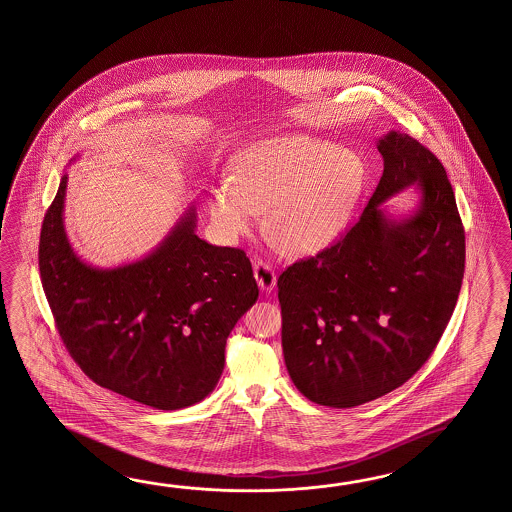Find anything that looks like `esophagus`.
Returning a JSON list of instances; mask_svg holds the SVG:
<instances>
[{
    "label": "esophagus",
    "mask_w": 512,
    "mask_h": 512,
    "mask_svg": "<svg viewBox=\"0 0 512 512\" xmlns=\"http://www.w3.org/2000/svg\"><path fill=\"white\" fill-rule=\"evenodd\" d=\"M254 278L260 285L261 291H265V293H271L272 289L276 287V272L265 261L254 263Z\"/></svg>",
    "instance_id": "1"
}]
</instances>
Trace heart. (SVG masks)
I'll return each instance as SVG.
<instances>
[{"label":"heart","mask_w":512,"mask_h":512,"mask_svg":"<svg viewBox=\"0 0 512 512\" xmlns=\"http://www.w3.org/2000/svg\"><path fill=\"white\" fill-rule=\"evenodd\" d=\"M366 185L359 153L307 135L263 141L240 155L234 175L208 196V218L225 240L267 225L298 254L333 247L348 227Z\"/></svg>","instance_id":"b5f03b06"}]
</instances>
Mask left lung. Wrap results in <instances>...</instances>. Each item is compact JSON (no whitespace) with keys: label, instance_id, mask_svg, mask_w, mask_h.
Segmentation results:
<instances>
[{"label":"left lung","instance_id":"8db88e82","mask_svg":"<svg viewBox=\"0 0 512 512\" xmlns=\"http://www.w3.org/2000/svg\"><path fill=\"white\" fill-rule=\"evenodd\" d=\"M381 181L342 240L278 278L282 348L298 392L331 408L403 386L432 355L456 307L465 230L443 164L410 135L377 141ZM410 185L418 207L381 203Z\"/></svg>","mask_w":512,"mask_h":512}]
</instances>
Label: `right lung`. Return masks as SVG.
Here are the masks:
<instances>
[{
	"label": "right lung",
	"instance_id": "add662e5",
	"mask_svg": "<svg viewBox=\"0 0 512 512\" xmlns=\"http://www.w3.org/2000/svg\"><path fill=\"white\" fill-rule=\"evenodd\" d=\"M66 190L64 174L45 214L38 265L71 357L98 386L155 410L203 401L223 373L230 331L258 300L251 261L201 240L190 205L139 260L95 267L67 238Z\"/></svg>",
	"mask_w": 512,
	"mask_h": 512
}]
</instances>
